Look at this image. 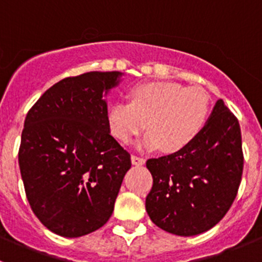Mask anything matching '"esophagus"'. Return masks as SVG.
Wrapping results in <instances>:
<instances>
[{"label": "esophagus", "instance_id": "34e87169", "mask_svg": "<svg viewBox=\"0 0 262 262\" xmlns=\"http://www.w3.org/2000/svg\"><path fill=\"white\" fill-rule=\"evenodd\" d=\"M131 161H133L134 165H136V166L144 165V163H145V160L143 159V157L135 156V155H133V156H131Z\"/></svg>", "mask_w": 262, "mask_h": 262}]
</instances>
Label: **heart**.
Instances as JSON below:
<instances>
[{"label": "heart", "instance_id": "b5f03b06", "mask_svg": "<svg viewBox=\"0 0 262 262\" xmlns=\"http://www.w3.org/2000/svg\"><path fill=\"white\" fill-rule=\"evenodd\" d=\"M210 96L200 86L187 88L172 81H152L134 86L129 102L118 101L108 107L111 133L129 143L143 129H149L139 148L176 154L187 148L207 123Z\"/></svg>", "mask_w": 262, "mask_h": 262}]
</instances>
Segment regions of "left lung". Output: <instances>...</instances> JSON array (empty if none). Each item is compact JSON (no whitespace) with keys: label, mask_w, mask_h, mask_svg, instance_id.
Returning <instances> with one entry per match:
<instances>
[{"label":"left lung","mask_w":262,"mask_h":262,"mask_svg":"<svg viewBox=\"0 0 262 262\" xmlns=\"http://www.w3.org/2000/svg\"><path fill=\"white\" fill-rule=\"evenodd\" d=\"M243 164L239 122L217 99L205 128L189 147L147 161L154 178L145 198L151 221L178 236L209 231L235 201Z\"/></svg>","instance_id":"1"}]
</instances>
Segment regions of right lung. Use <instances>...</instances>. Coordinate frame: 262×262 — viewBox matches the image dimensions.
Here are the masks:
<instances>
[{"label":"right lung","mask_w":262,"mask_h":262,"mask_svg":"<svg viewBox=\"0 0 262 262\" xmlns=\"http://www.w3.org/2000/svg\"><path fill=\"white\" fill-rule=\"evenodd\" d=\"M122 76L88 72L67 77L27 113L20 176L34 214L56 235H88L113 214L131 159L111 136L105 97Z\"/></svg>","instance_id":"obj_1"}]
</instances>
